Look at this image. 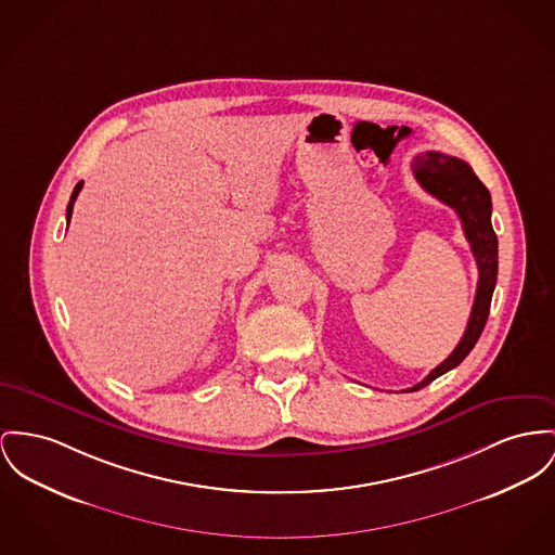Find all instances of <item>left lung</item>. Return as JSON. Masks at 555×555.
<instances>
[{
    "mask_svg": "<svg viewBox=\"0 0 555 555\" xmlns=\"http://www.w3.org/2000/svg\"><path fill=\"white\" fill-rule=\"evenodd\" d=\"M412 170L418 185L423 186L427 193H431L434 197H438L446 206L454 208L480 271L476 300H474L472 315L463 338L440 366H436L421 383L408 389V391H418L427 387L431 380H436L438 376H442L443 372L456 369L476 347L481 331L486 326V320L490 313V300L496 286L499 240L490 222V215H492L490 191L483 186L467 162L440 151H427L414 157Z\"/></svg>",
    "mask_w": 555,
    "mask_h": 555,
    "instance_id": "obj_1",
    "label": "left lung"
}]
</instances>
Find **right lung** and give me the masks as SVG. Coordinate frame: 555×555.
I'll return each mask as SVG.
<instances>
[{
    "label": "right lung",
    "instance_id": "right-lung-1",
    "mask_svg": "<svg viewBox=\"0 0 555 555\" xmlns=\"http://www.w3.org/2000/svg\"><path fill=\"white\" fill-rule=\"evenodd\" d=\"M81 181L75 185L74 193H72V199H69V206H67V222L72 221V212H74V204L75 199H77V195H79V191H81Z\"/></svg>",
    "mask_w": 555,
    "mask_h": 555
}]
</instances>
